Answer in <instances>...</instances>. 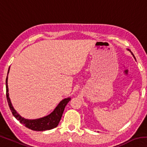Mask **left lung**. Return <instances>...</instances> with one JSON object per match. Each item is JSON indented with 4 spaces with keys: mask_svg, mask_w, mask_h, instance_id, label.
Returning a JSON list of instances; mask_svg holds the SVG:
<instances>
[{
    "mask_svg": "<svg viewBox=\"0 0 147 147\" xmlns=\"http://www.w3.org/2000/svg\"><path fill=\"white\" fill-rule=\"evenodd\" d=\"M133 56H134V58H135V56H134V54H133Z\"/></svg>",
    "mask_w": 147,
    "mask_h": 147,
    "instance_id": "1",
    "label": "left lung"
}]
</instances>
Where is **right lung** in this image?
<instances>
[{
    "label": "right lung",
    "mask_w": 147,
    "mask_h": 147,
    "mask_svg": "<svg viewBox=\"0 0 147 147\" xmlns=\"http://www.w3.org/2000/svg\"><path fill=\"white\" fill-rule=\"evenodd\" d=\"M9 67L8 69V73H9ZM6 98L8 101V105L10 110L11 111L13 115L16 118V119L19 121V122L22 124H23L24 126L29 129L35 131H45L51 130L56 128L58 125L59 121L61 120V116L63 115L64 109L67 103L71 100V98H65L63 100L61 101L59 104L57 106L55 109L52 112L50 115L46 117H44L43 118L34 119V120H28L23 117H21L18 113L16 112L13 106L11 105L10 102V99L9 98L8 93V76L6 79Z\"/></svg>",
    "instance_id": "right-lung-1"
}]
</instances>
